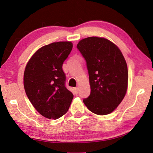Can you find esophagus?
I'll return each instance as SVG.
<instances>
[{"label": "esophagus", "mask_w": 153, "mask_h": 153, "mask_svg": "<svg viewBox=\"0 0 153 153\" xmlns=\"http://www.w3.org/2000/svg\"><path fill=\"white\" fill-rule=\"evenodd\" d=\"M74 91H75V94H77V92H78V88H75Z\"/></svg>", "instance_id": "obj_1"}]
</instances>
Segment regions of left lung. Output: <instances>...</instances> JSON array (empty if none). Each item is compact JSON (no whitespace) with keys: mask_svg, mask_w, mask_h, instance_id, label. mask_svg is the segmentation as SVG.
<instances>
[{"mask_svg":"<svg viewBox=\"0 0 153 153\" xmlns=\"http://www.w3.org/2000/svg\"><path fill=\"white\" fill-rule=\"evenodd\" d=\"M77 48L86 61L91 89L83 102L97 115L112 113L128 88V67L122 53L110 40L94 36L80 40Z\"/></svg>","mask_w":153,"mask_h":153,"instance_id":"1","label":"left lung"}]
</instances>
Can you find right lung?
Masks as SVG:
<instances>
[{
  "mask_svg": "<svg viewBox=\"0 0 153 153\" xmlns=\"http://www.w3.org/2000/svg\"><path fill=\"white\" fill-rule=\"evenodd\" d=\"M73 48L71 42H53L36 52L24 75L26 94L38 112L56 120L68 111L74 95L65 87L63 63Z\"/></svg>",
  "mask_w": 153,
  "mask_h": 153,
  "instance_id": "add662e5",
  "label": "right lung"
}]
</instances>
